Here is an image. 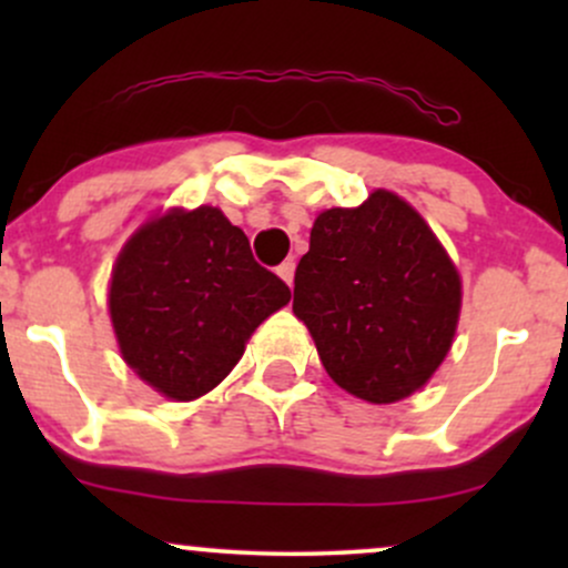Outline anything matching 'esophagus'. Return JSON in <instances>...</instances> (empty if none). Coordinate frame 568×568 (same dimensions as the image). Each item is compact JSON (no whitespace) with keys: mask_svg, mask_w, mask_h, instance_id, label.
I'll use <instances>...</instances> for the list:
<instances>
[{"mask_svg":"<svg viewBox=\"0 0 568 568\" xmlns=\"http://www.w3.org/2000/svg\"><path fill=\"white\" fill-rule=\"evenodd\" d=\"M277 275L285 280V283L293 285V275H296V262L293 258H288V262H283L277 266Z\"/></svg>","mask_w":568,"mask_h":568,"instance_id":"1","label":"esophagus"}]
</instances>
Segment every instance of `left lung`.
I'll return each mask as SVG.
<instances>
[{
    "mask_svg": "<svg viewBox=\"0 0 568 568\" xmlns=\"http://www.w3.org/2000/svg\"><path fill=\"white\" fill-rule=\"evenodd\" d=\"M293 285V312L325 371L361 400H403L452 349L459 272L427 221L387 189L315 219Z\"/></svg>",
    "mask_w": 568,
    "mask_h": 568,
    "instance_id": "8db88e82",
    "label": "left lung"
}]
</instances>
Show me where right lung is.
I'll list each match as a JSON object with an SVG mask.
<instances>
[{
  "label": "right lung",
  "mask_w": 568,
  "mask_h": 568,
  "mask_svg": "<svg viewBox=\"0 0 568 568\" xmlns=\"http://www.w3.org/2000/svg\"><path fill=\"white\" fill-rule=\"evenodd\" d=\"M288 302V285L211 205L173 207L143 224L116 256L109 285L122 357L171 400L211 393L253 331Z\"/></svg>",
  "instance_id": "1"
}]
</instances>
